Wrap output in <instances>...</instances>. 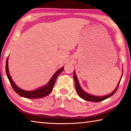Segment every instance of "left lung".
I'll return each instance as SVG.
<instances>
[{"label":"left lung","mask_w":131,"mask_h":131,"mask_svg":"<svg viewBox=\"0 0 131 131\" xmlns=\"http://www.w3.org/2000/svg\"><path fill=\"white\" fill-rule=\"evenodd\" d=\"M74 79L75 81V84H76V91L77 92V94L80 96V97H81L82 99H84L85 101H90V102H101L102 101L105 100V99L108 98L110 96H112V95H113L115 92L117 91V89H118V87L119 86V83H120L121 80H119V82L118 83V85L116 87V89L112 93H111L110 94L106 95V96H94V95H90L88 94H87V93L85 92L84 91L81 89V88L80 87V85L78 79H77L76 73H75V72H74Z\"/></svg>","instance_id":"1"}]
</instances>
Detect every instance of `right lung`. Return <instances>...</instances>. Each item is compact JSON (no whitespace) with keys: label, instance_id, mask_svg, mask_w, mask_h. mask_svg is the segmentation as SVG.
<instances>
[{"label":"right lung","instance_id":"1","mask_svg":"<svg viewBox=\"0 0 131 131\" xmlns=\"http://www.w3.org/2000/svg\"><path fill=\"white\" fill-rule=\"evenodd\" d=\"M64 68H62L59 70H58L53 75L51 79L48 82V83L47 85L41 88H40L39 89L36 90L32 91H27L23 90L21 88L18 87L17 86L15 85V84L13 82L12 80V77H11L10 75L9 74V72H8V57L6 60V75H7V78L8 79L11 85H12L13 90L14 91L18 94L19 96H23L24 97H26V98H29V99H37V98H41V97H44L47 96L49 94H50L51 92L52 91L53 87H54L55 80H56L57 77L62 72Z\"/></svg>","mask_w":131,"mask_h":131}]
</instances>
